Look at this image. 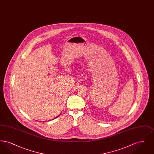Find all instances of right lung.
<instances>
[{
	"label": "right lung",
	"mask_w": 154,
	"mask_h": 154,
	"mask_svg": "<svg viewBox=\"0 0 154 154\" xmlns=\"http://www.w3.org/2000/svg\"><path fill=\"white\" fill-rule=\"evenodd\" d=\"M58 117H57L55 118H54V119H55V118H57Z\"/></svg>",
	"instance_id": "1"
}]
</instances>
